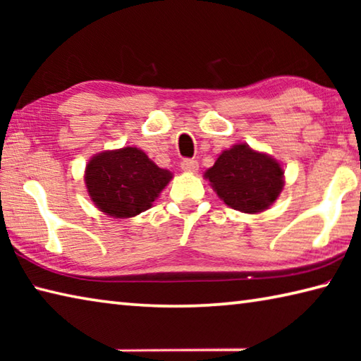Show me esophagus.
<instances>
[{
    "label": "esophagus",
    "mask_w": 361,
    "mask_h": 361,
    "mask_svg": "<svg viewBox=\"0 0 361 361\" xmlns=\"http://www.w3.org/2000/svg\"><path fill=\"white\" fill-rule=\"evenodd\" d=\"M180 167L185 170V172H195V170L199 169V162L195 161V159H185Z\"/></svg>",
    "instance_id": "1"
}]
</instances>
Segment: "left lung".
<instances>
[{
	"instance_id": "obj_1",
	"label": "left lung",
	"mask_w": 361,
	"mask_h": 361,
	"mask_svg": "<svg viewBox=\"0 0 361 361\" xmlns=\"http://www.w3.org/2000/svg\"><path fill=\"white\" fill-rule=\"evenodd\" d=\"M216 194L231 209L243 213L266 210L283 188V170L277 161L247 145H234L205 172Z\"/></svg>"
}]
</instances>
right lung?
Masks as SVG:
<instances>
[{
  "label": "right lung",
  "instance_id": "right-lung-1",
  "mask_svg": "<svg viewBox=\"0 0 361 361\" xmlns=\"http://www.w3.org/2000/svg\"><path fill=\"white\" fill-rule=\"evenodd\" d=\"M172 180L138 148L105 151L85 169V186L94 204L114 218H130L148 210Z\"/></svg>",
  "mask_w": 361,
  "mask_h": 361
}]
</instances>
